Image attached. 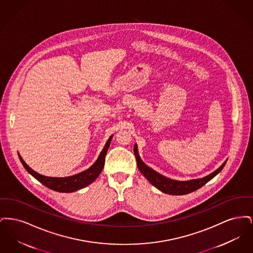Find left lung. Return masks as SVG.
<instances>
[{"mask_svg":"<svg viewBox=\"0 0 253 253\" xmlns=\"http://www.w3.org/2000/svg\"><path fill=\"white\" fill-rule=\"evenodd\" d=\"M133 153H134V156L136 158L137 167L141 171V173L144 175L145 178L159 191H161L162 193H168L171 195H184V194L193 193L194 191L200 189L201 187L204 186L206 183H208L211 179H212L216 174H218L227 163V160H226L214 171H212L211 173H210L209 175L202 177V178L187 181L174 180V179H170L169 177L160 174L155 169L147 166L139 157L136 143L133 146Z\"/></svg>","mask_w":253,"mask_h":253,"instance_id":"obj_1","label":"left lung"}]
</instances>
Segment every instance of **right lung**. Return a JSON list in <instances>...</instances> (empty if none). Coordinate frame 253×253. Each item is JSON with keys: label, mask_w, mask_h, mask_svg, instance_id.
I'll return each mask as SVG.
<instances>
[{"label": "right lung", "mask_w": 253, "mask_h": 253, "mask_svg": "<svg viewBox=\"0 0 253 253\" xmlns=\"http://www.w3.org/2000/svg\"><path fill=\"white\" fill-rule=\"evenodd\" d=\"M113 138V135H111L104 145L102 151L100 152L99 156L97 157L96 162L87 169H85L82 172H79L75 175L66 176V177H51V176H45L42 174L38 173L34 169L30 168L23 159V157L18 154L19 158L24 165L25 169L36 178L37 180L40 181L42 184L46 186L49 189L59 192V193H73L78 190H81L91 184L93 181L96 180L97 176L100 174L102 169L104 167L105 162V157L106 153L108 151L109 146L111 143V140Z\"/></svg>", "instance_id": "obj_1"}]
</instances>
